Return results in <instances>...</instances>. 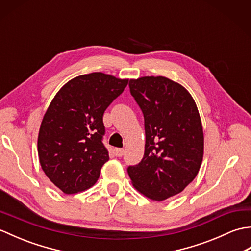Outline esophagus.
<instances>
[{
	"label": "esophagus",
	"mask_w": 251,
	"mask_h": 251,
	"mask_svg": "<svg viewBox=\"0 0 251 251\" xmlns=\"http://www.w3.org/2000/svg\"><path fill=\"white\" fill-rule=\"evenodd\" d=\"M114 154L116 156H119V157H121L123 154H124V150H123V149H115L114 150Z\"/></svg>",
	"instance_id": "obj_1"
}]
</instances>
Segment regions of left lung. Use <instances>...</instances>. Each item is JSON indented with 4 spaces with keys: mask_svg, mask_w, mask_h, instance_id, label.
<instances>
[{
    "mask_svg": "<svg viewBox=\"0 0 251 251\" xmlns=\"http://www.w3.org/2000/svg\"><path fill=\"white\" fill-rule=\"evenodd\" d=\"M129 89L143 113L146 146L141 162L127 173L138 191L161 201L182 192L201 168L200 113L188 90L167 77L130 79Z\"/></svg>",
    "mask_w": 251,
    "mask_h": 251,
    "instance_id": "8db88e82",
    "label": "left lung"
}]
</instances>
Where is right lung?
<instances>
[{"mask_svg":"<svg viewBox=\"0 0 251 251\" xmlns=\"http://www.w3.org/2000/svg\"><path fill=\"white\" fill-rule=\"evenodd\" d=\"M128 79L94 72L74 77L52 99L42 121L37 152L42 169L63 193L93 186L109 161L103 113Z\"/></svg>","mask_w":251,"mask_h":251,"instance_id":"1","label":"right lung"}]
</instances>
